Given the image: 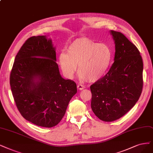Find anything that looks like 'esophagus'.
Listing matches in <instances>:
<instances>
[{"mask_svg":"<svg viewBox=\"0 0 153 153\" xmlns=\"http://www.w3.org/2000/svg\"><path fill=\"white\" fill-rule=\"evenodd\" d=\"M84 88H85V87H84L83 85H82V84H79L77 85V89L79 90H82V89H84Z\"/></svg>","mask_w":153,"mask_h":153,"instance_id":"1","label":"esophagus"}]
</instances>
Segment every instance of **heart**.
Segmentation results:
<instances>
[{"label": "heart", "instance_id": "1", "mask_svg": "<svg viewBox=\"0 0 153 153\" xmlns=\"http://www.w3.org/2000/svg\"><path fill=\"white\" fill-rule=\"evenodd\" d=\"M59 55V63L64 74L72 78L78 66L80 77L89 82L98 81L108 72L112 64L113 53L108 45L88 38H79Z\"/></svg>", "mask_w": 153, "mask_h": 153}]
</instances>
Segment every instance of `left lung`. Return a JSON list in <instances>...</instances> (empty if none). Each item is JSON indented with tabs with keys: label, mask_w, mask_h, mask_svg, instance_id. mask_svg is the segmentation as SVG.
<instances>
[{
	"label": "left lung",
	"mask_w": 153,
	"mask_h": 153,
	"mask_svg": "<svg viewBox=\"0 0 153 153\" xmlns=\"http://www.w3.org/2000/svg\"><path fill=\"white\" fill-rule=\"evenodd\" d=\"M110 33L115 43V61L106 74L90 86L92 110L105 122L127 114L138 101L143 87V62L138 48L122 33Z\"/></svg>",
	"instance_id": "1"
}]
</instances>
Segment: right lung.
Listing matches in <instances>:
<instances>
[{
    "label": "right lung",
    "mask_w": 153,
    "mask_h": 153,
    "mask_svg": "<svg viewBox=\"0 0 153 153\" xmlns=\"http://www.w3.org/2000/svg\"><path fill=\"white\" fill-rule=\"evenodd\" d=\"M52 40L32 36L16 55L10 74L13 98L21 115L38 126L52 127L61 121L76 84L64 79L56 63Z\"/></svg>",
    "instance_id": "1"
}]
</instances>
